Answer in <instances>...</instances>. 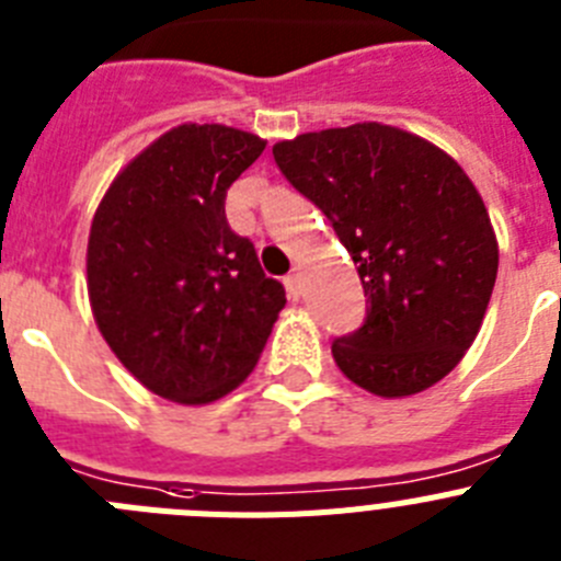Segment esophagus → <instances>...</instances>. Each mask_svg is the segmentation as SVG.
Masks as SVG:
<instances>
[{
  "instance_id": "esophagus-1",
  "label": "esophagus",
  "mask_w": 561,
  "mask_h": 561,
  "mask_svg": "<svg viewBox=\"0 0 561 561\" xmlns=\"http://www.w3.org/2000/svg\"><path fill=\"white\" fill-rule=\"evenodd\" d=\"M286 291H289V297H300L304 295V275H300V272H291V275H286Z\"/></svg>"
}]
</instances>
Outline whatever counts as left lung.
Instances as JSON below:
<instances>
[{"label": "left lung", "instance_id": "8db88e82", "mask_svg": "<svg viewBox=\"0 0 561 561\" xmlns=\"http://www.w3.org/2000/svg\"><path fill=\"white\" fill-rule=\"evenodd\" d=\"M286 180L329 216L368 297L359 331L331 345L368 393L404 399L463 359L497 277V236L463 168L385 123L297 134L272 146Z\"/></svg>", "mask_w": 561, "mask_h": 561}]
</instances>
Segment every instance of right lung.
Masks as SVG:
<instances>
[{"mask_svg": "<svg viewBox=\"0 0 561 561\" xmlns=\"http://www.w3.org/2000/svg\"><path fill=\"white\" fill-rule=\"evenodd\" d=\"M266 140L182 123L123 168L92 219L87 289L103 340L142 388L210 404L255 368L284 286L230 230L227 187Z\"/></svg>", "mask_w": 561, "mask_h": 561, "instance_id": "right-lung-1", "label": "right lung"}]
</instances>
